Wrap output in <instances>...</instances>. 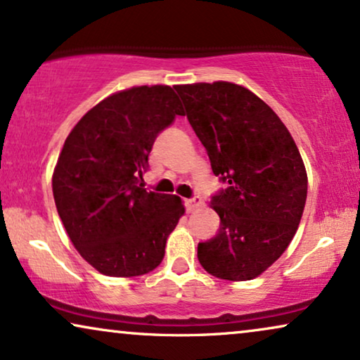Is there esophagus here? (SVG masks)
<instances>
[{"label": "esophagus", "instance_id": "esophagus-1", "mask_svg": "<svg viewBox=\"0 0 360 360\" xmlns=\"http://www.w3.org/2000/svg\"><path fill=\"white\" fill-rule=\"evenodd\" d=\"M202 203H203V202H202V197H198V195H195V197L185 200V208L188 210V212H191V210L202 207Z\"/></svg>", "mask_w": 360, "mask_h": 360}]
</instances>
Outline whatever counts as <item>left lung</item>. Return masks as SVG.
<instances>
[{
	"label": "left lung",
	"mask_w": 360,
	"mask_h": 360,
	"mask_svg": "<svg viewBox=\"0 0 360 360\" xmlns=\"http://www.w3.org/2000/svg\"><path fill=\"white\" fill-rule=\"evenodd\" d=\"M175 91L226 185L212 197L220 230L198 243V261L213 276L248 281L286 251L300 225L307 195L301 153L281 119L248 89L200 82Z\"/></svg>",
	"instance_id": "8db88e82"
}]
</instances>
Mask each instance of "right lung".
Here are the masks:
<instances>
[{"instance_id": "right-lung-1", "label": "right lung", "mask_w": 360, "mask_h": 360, "mask_svg": "<svg viewBox=\"0 0 360 360\" xmlns=\"http://www.w3.org/2000/svg\"><path fill=\"white\" fill-rule=\"evenodd\" d=\"M184 114L170 86L132 87L92 107L68 135L53 175L56 208L99 273L140 276L162 263L185 208L140 181L158 134Z\"/></svg>"}]
</instances>
